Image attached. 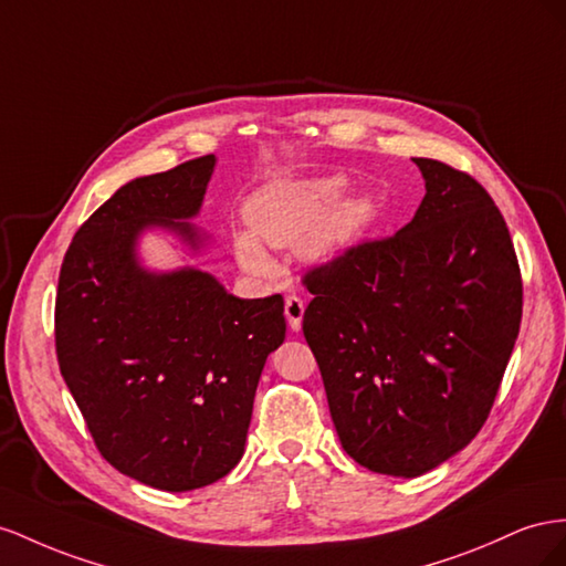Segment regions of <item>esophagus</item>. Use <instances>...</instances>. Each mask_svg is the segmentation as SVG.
<instances>
[{"label":"esophagus","instance_id":"obj_1","mask_svg":"<svg viewBox=\"0 0 566 566\" xmlns=\"http://www.w3.org/2000/svg\"><path fill=\"white\" fill-rule=\"evenodd\" d=\"M303 313H305V303L298 296H286V301H284V315H286L289 327H292L294 332L301 329Z\"/></svg>","mask_w":566,"mask_h":566}]
</instances>
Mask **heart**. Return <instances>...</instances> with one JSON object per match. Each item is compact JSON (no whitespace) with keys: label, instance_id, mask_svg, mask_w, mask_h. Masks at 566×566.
<instances>
[{"label":"heart","instance_id":"heart-1","mask_svg":"<svg viewBox=\"0 0 566 566\" xmlns=\"http://www.w3.org/2000/svg\"><path fill=\"white\" fill-rule=\"evenodd\" d=\"M344 175L274 177L258 187L244 216L251 230H239L232 247L239 265L253 274H270V247L298 244L305 263L322 265L353 249L377 218V201L369 193H344Z\"/></svg>","mask_w":566,"mask_h":566}]
</instances>
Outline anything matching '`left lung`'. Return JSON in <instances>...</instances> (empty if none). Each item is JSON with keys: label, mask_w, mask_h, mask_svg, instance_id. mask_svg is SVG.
Instances as JSON below:
<instances>
[{"label": "left lung", "mask_w": 566, "mask_h": 566, "mask_svg": "<svg viewBox=\"0 0 566 566\" xmlns=\"http://www.w3.org/2000/svg\"><path fill=\"white\" fill-rule=\"evenodd\" d=\"M424 199L394 237L305 274L303 334L346 453L422 476L486 422L522 322L507 224L474 177L412 158Z\"/></svg>", "instance_id": "obj_1"}]
</instances>
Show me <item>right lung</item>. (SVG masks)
Returning a JSON list of instances; mask_svg holds the SVG:
<instances>
[{"label":"right lung","instance_id":"obj_1","mask_svg":"<svg viewBox=\"0 0 566 566\" xmlns=\"http://www.w3.org/2000/svg\"><path fill=\"white\" fill-rule=\"evenodd\" d=\"M216 156L123 185L63 258L56 355L99 453L158 491L208 486L244 455L255 386L284 342V298H239L211 272L151 270L139 241L166 232L197 255L191 220Z\"/></svg>","mask_w":566,"mask_h":566}]
</instances>
